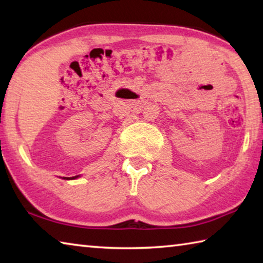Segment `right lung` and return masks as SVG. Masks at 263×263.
Listing matches in <instances>:
<instances>
[{
  "mask_svg": "<svg viewBox=\"0 0 263 263\" xmlns=\"http://www.w3.org/2000/svg\"><path fill=\"white\" fill-rule=\"evenodd\" d=\"M77 177H78V176H73V179H77Z\"/></svg>",
  "mask_w": 263,
  "mask_h": 263,
  "instance_id": "obj_1",
  "label": "right lung"
}]
</instances>
